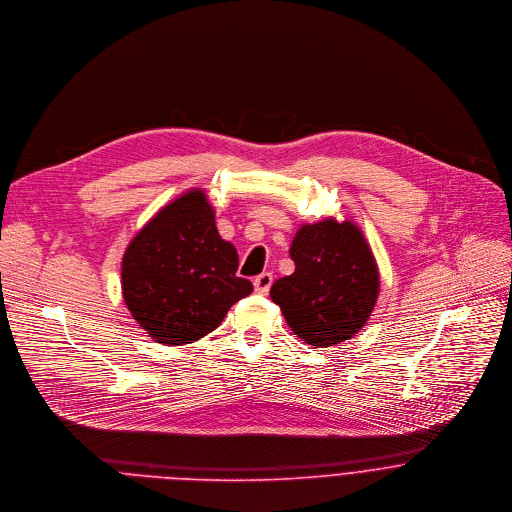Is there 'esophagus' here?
<instances>
[{
  "label": "esophagus",
  "mask_w": 512,
  "mask_h": 512,
  "mask_svg": "<svg viewBox=\"0 0 512 512\" xmlns=\"http://www.w3.org/2000/svg\"><path fill=\"white\" fill-rule=\"evenodd\" d=\"M272 282H274V276H272L270 272H262L260 276L254 278V290H256L258 294H268Z\"/></svg>",
  "instance_id": "esophagus-1"
}]
</instances>
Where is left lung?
Masks as SVG:
<instances>
[{
	"mask_svg": "<svg viewBox=\"0 0 512 512\" xmlns=\"http://www.w3.org/2000/svg\"><path fill=\"white\" fill-rule=\"evenodd\" d=\"M290 256L296 270L274 282L270 298L292 332L318 347L353 338L379 294L377 264L363 232L349 220L304 224Z\"/></svg>",
	"mask_w": 512,
	"mask_h": 512,
	"instance_id": "1",
	"label": "left lung"
}]
</instances>
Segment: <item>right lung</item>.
Masks as SVG:
<instances>
[{"instance_id": "obj_1", "label": "right lung", "mask_w": 512, "mask_h": 512, "mask_svg": "<svg viewBox=\"0 0 512 512\" xmlns=\"http://www.w3.org/2000/svg\"><path fill=\"white\" fill-rule=\"evenodd\" d=\"M238 252L222 240L202 190L159 210L131 240L121 266L131 316L159 343L184 345L214 332L252 292L236 276Z\"/></svg>"}]
</instances>
